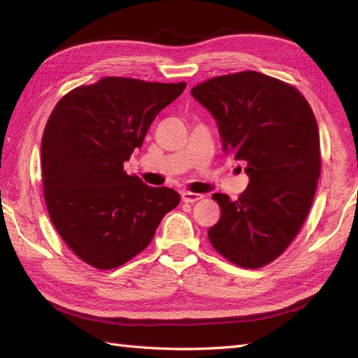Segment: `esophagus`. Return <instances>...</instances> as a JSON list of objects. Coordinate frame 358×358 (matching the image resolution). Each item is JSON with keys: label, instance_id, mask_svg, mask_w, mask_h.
Masks as SVG:
<instances>
[{"label": "esophagus", "instance_id": "esophagus-1", "mask_svg": "<svg viewBox=\"0 0 358 358\" xmlns=\"http://www.w3.org/2000/svg\"><path fill=\"white\" fill-rule=\"evenodd\" d=\"M204 196L203 194H196V192H189V191H183L182 192V201L183 203H196L201 200Z\"/></svg>", "mask_w": 358, "mask_h": 358}]
</instances>
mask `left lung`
Here are the masks:
<instances>
[{
  "mask_svg": "<svg viewBox=\"0 0 358 358\" xmlns=\"http://www.w3.org/2000/svg\"><path fill=\"white\" fill-rule=\"evenodd\" d=\"M191 94L218 124L224 152L245 161L248 188L231 201L212 196L221 218L209 229L215 251L259 268L296 239L315 197L321 148L315 115L294 86L258 71L218 76Z\"/></svg>",
  "mask_w": 358,
  "mask_h": 358,
  "instance_id": "obj_1",
  "label": "left lung"
}]
</instances>
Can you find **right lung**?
I'll return each instance as SVG.
<instances>
[{"label": "right lung", "mask_w": 358, "mask_h": 358, "mask_svg": "<svg viewBox=\"0 0 358 358\" xmlns=\"http://www.w3.org/2000/svg\"><path fill=\"white\" fill-rule=\"evenodd\" d=\"M185 86L110 76L71 90L52 110L41 137L43 194L55 230L86 264H125L179 204L175 189L145 185L124 162Z\"/></svg>", "instance_id": "right-lung-1"}]
</instances>
